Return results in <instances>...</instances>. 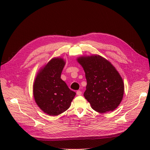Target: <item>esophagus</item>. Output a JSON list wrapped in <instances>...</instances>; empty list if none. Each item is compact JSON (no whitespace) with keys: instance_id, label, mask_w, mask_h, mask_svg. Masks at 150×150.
<instances>
[{"instance_id":"obj_1","label":"esophagus","mask_w":150,"mask_h":150,"mask_svg":"<svg viewBox=\"0 0 150 150\" xmlns=\"http://www.w3.org/2000/svg\"><path fill=\"white\" fill-rule=\"evenodd\" d=\"M76 94H77L78 96H81V94H82V92H81V91H78L76 92Z\"/></svg>"}]
</instances>
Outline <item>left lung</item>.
Masks as SVG:
<instances>
[{
	"label": "left lung",
	"instance_id": "left-lung-1",
	"mask_svg": "<svg viewBox=\"0 0 150 150\" xmlns=\"http://www.w3.org/2000/svg\"><path fill=\"white\" fill-rule=\"evenodd\" d=\"M84 69L87 81L85 98L93 109L103 113L114 111L124 93L122 78L108 60L99 55L77 59Z\"/></svg>",
	"mask_w": 150,
	"mask_h": 150
}]
</instances>
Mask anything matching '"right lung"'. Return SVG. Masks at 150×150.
Instances as JSON below:
<instances>
[{"label":"right lung","mask_w":150,"mask_h":150,"mask_svg":"<svg viewBox=\"0 0 150 150\" xmlns=\"http://www.w3.org/2000/svg\"><path fill=\"white\" fill-rule=\"evenodd\" d=\"M65 62L62 58L51 59L38 74L33 85L36 103L50 115H58L68 109L76 93L61 80Z\"/></svg>","instance_id":"right-lung-1"}]
</instances>
